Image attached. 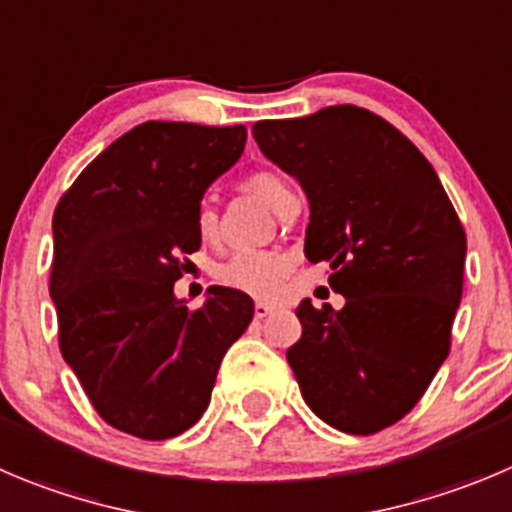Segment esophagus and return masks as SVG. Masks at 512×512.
<instances>
[{
  "label": "esophagus",
  "mask_w": 512,
  "mask_h": 512,
  "mask_svg": "<svg viewBox=\"0 0 512 512\" xmlns=\"http://www.w3.org/2000/svg\"><path fill=\"white\" fill-rule=\"evenodd\" d=\"M271 311H274V306L266 304V301H256V306H253V314H256V319H266Z\"/></svg>",
  "instance_id": "esophagus-1"
}]
</instances>
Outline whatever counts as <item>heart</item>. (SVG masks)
<instances>
[{"label":"heart","mask_w":512,"mask_h":512,"mask_svg":"<svg viewBox=\"0 0 512 512\" xmlns=\"http://www.w3.org/2000/svg\"><path fill=\"white\" fill-rule=\"evenodd\" d=\"M243 188L266 203L271 211L281 213L296 201V193L274 170H256L243 180ZM196 231L203 243H213L218 236L216 208L203 203L196 216ZM291 271V259L281 251H238L218 269V281L223 286L243 291L256 299H271L284 284Z\"/></svg>","instance_id":"1"}]
</instances>
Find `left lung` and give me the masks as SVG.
Returning a JSON list of instances; mask_svg holds the SVG:
<instances>
[{"instance_id": "8db88e82", "label": "left lung", "mask_w": 512, "mask_h": 512, "mask_svg": "<svg viewBox=\"0 0 512 512\" xmlns=\"http://www.w3.org/2000/svg\"><path fill=\"white\" fill-rule=\"evenodd\" d=\"M261 153L309 198L304 253L326 261L342 309H296L286 359L326 425L374 435L420 402L450 354L467 238L435 168L394 125L332 105L253 125Z\"/></svg>"}]
</instances>
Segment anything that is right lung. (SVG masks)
Returning a JSON list of instances; mask_svg holds the SVG:
<instances>
[{
	"label": "right lung",
	"instance_id": "obj_1",
	"mask_svg": "<svg viewBox=\"0 0 512 512\" xmlns=\"http://www.w3.org/2000/svg\"><path fill=\"white\" fill-rule=\"evenodd\" d=\"M243 145V125L148 120L102 150L55 208L60 352L97 415L140 440L201 420L223 354L253 319L251 296L228 286H211L201 309L173 294L183 256L201 248L203 193Z\"/></svg>",
	"mask_w": 512,
	"mask_h": 512
}]
</instances>
